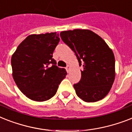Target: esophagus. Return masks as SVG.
<instances>
[{
  "label": "esophagus",
  "mask_w": 132,
  "mask_h": 132,
  "mask_svg": "<svg viewBox=\"0 0 132 132\" xmlns=\"http://www.w3.org/2000/svg\"><path fill=\"white\" fill-rule=\"evenodd\" d=\"M70 69H71V67H70L69 65H67V67H66V70H67V73L69 72V71H70Z\"/></svg>",
  "instance_id": "obj_1"
}]
</instances>
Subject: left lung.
Returning a JSON list of instances; mask_svg holds the SVG:
<instances>
[{"mask_svg":"<svg viewBox=\"0 0 132 132\" xmlns=\"http://www.w3.org/2000/svg\"><path fill=\"white\" fill-rule=\"evenodd\" d=\"M60 35L74 52L79 65H83L80 80L73 84L76 95L86 102L102 100L109 93L115 78L112 50L101 37L90 30H65Z\"/></svg>","mask_w":132,"mask_h":132,"instance_id":"left-lung-1","label":"left lung"}]
</instances>
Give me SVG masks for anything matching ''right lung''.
Wrapping results in <instances>:
<instances>
[{"mask_svg":"<svg viewBox=\"0 0 132 132\" xmlns=\"http://www.w3.org/2000/svg\"><path fill=\"white\" fill-rule=\"evenodd\" d=\"M60 41L59 34L28 35L11 56L12 75L23 94L30 100L44 102L52 98L67 71L56 66L53 52Z\"/></svg>","mask_w":132,"mask_h":132,"instance_id":"add662e5","label":"right lung"}]
</instances>
